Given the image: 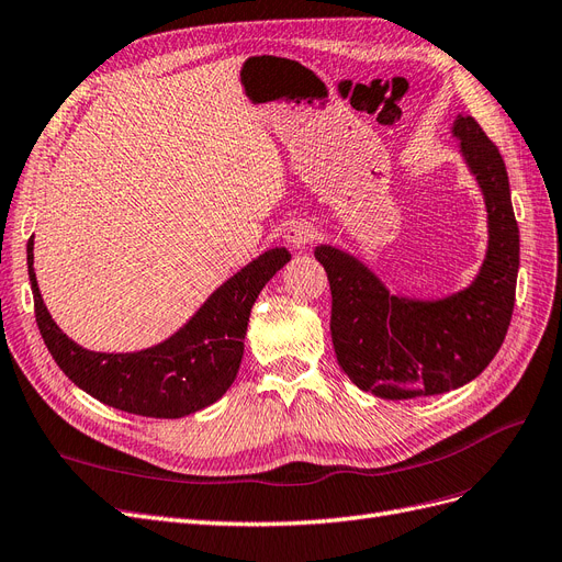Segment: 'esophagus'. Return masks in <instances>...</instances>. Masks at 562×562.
Returning a JSON list of instances; mask_svg holds the SVG:
<instances>
[{
    "mask_svg": "<svg viewBox=\"0 0 562 562\" xmlns=\"http://www.w3.org/2000/svg\"><path fill=\"white\" fill-rule=\"evenodd\" d=\"M316 236H318L316 225L307 223V220H297V223H293L291 227H288L285 241L291 244L293 248H304V246H310L316 239Z\"/></svg>",
    "mask_w": 562,
    "mask_h": 562,
    "instance_id": "obj_1",
    "label": "esophagus"
}]
</instances>
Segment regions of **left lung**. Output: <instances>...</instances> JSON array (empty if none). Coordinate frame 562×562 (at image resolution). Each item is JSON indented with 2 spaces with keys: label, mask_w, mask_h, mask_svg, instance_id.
Returning a JSON list of instances; mask_svg holds the SVG:
<instances>
[{
  "label": "left lung",
  "mask_w": 562,
  "mask_h": 562,
  "mask_svg": "<svg viewBox=\"0 0 562 562\" xmlns=\"http://www.w3.org/2000/svg\"><path fill=\"white\" fill-rule=\"evenodd\" d=\"M452 133L479 180L487 209V255L462 293L422 302L391 295L353 255L318 246L330 281V335L349 380L389 401L446 394L495 359L516 302L520 236L506 166L473 116L459 114Z\"/></svg>",
  "instance_id": "8db88e82"
}]
</instances>
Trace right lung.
Returning <instances> with one entry per match:
<instances>
[{"label": "right lung", "mask_w": 562, "mask_h": 562, "mask_svg": "<svg viewBox=\"0 0 562 562\" xmlns=\"http://www.w3.org/2000/svg\"><path fill=\"white\" fill-rule=\"evenodd\" d=\"M32 246L30 239L27 271L35 316L58 368L100 403L157 419L192 415L232 386L241 366L252 304L265 283L291 260L285 248H271L220 285L166 342L135 353H100L75 345L46 312L32 269Z\"/></svg>", "instance_id": "obj_1"}]
</instances>
